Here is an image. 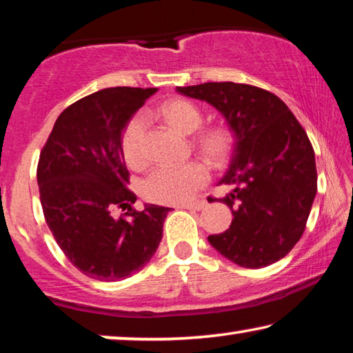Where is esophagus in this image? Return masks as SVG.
Instances as JSON below:
<instances>
[{
    "label": "esophagus",
    "mask_w": 353,
    "mask_h": 353,
    "mask_svg": "<svg viewBox=\"0 0 353 353\" xmlns=\"http://www.w3.org/2000/svg\"><path fill=\"white\" fill-rule=\"evenodd\" d=\"M207 205V201L205 199H199L196 202H189V203H180L178 208H186V210H202L203 207Z\"/></svg>",
    "instance_id": "34e87169"
}]
</instances>
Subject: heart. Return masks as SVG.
Here are the masks:
<instances>
[{"label": "heart", "mask_w": 353, "mask_h": 353, "mask_svg": "<svg viewBox=\"0 0 353 353\" xmlns=\"http://www.w3.org/2000/svg\"><path fill=\"white\" fill-rule=\"evenodd\" d=\"M167 124L180 134H194L202 124V113L196 105L183 99H172L162 103L159 110ZM146 117L135 114L127 122L121 137L122 156L130 167H141L146 161L145 146ZM197 150L213 165H224L231 159L234 137L224 125L207 127L196 135ZM210 173L205 164L199 161L181 165H159L141 181L143 197L157 203H183L192 199L199 189L207 185Z\"/></svg>", "instance_id": "obj_1"}]
</instances>
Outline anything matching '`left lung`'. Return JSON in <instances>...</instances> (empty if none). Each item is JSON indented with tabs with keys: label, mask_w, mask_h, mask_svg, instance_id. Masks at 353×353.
Instances as JSON below:
<instances>
[{
	"label": "left lung",
	"mask_w": 353,
	"mask_h": 353,
	"mask_svg": "<svg viewBox=\"0 0 353 353\" xmlns=\"http://www.w3.org/2000/svg\"><path fill=\"white\" fill-rule=\"evenodd\" d=\"M207 101L234 132V152L219 185L232 210L229 229L208 236L214 250L242 268L277 263L303 236L316 194L314 148L303 125L272 92L236 83L176 88Z\"/></svg>",
	"instance_id": "left-lung-1"
}]
</instances>
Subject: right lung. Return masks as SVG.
Here are the masks:
<instances>
[{
  "label": "right lung",
  "instance_id": "obj_1",
  "mask_svg": "<svg viewBox=\"0 0 353 353\" xmlns=\"http://www.w3.org/2000/svg\"><path fill=\"white\" fill-rule=\"evenodd\" d=\"M157 89L110 88L74 101L55 121L39 154L46 223L71 264L90 279L116 282L150 263L170 208L132 203L121 150L127 122ZM125 212L117 217L115 212Z\"/></svg>",
  "mask_w": 353,
  "mask_h": 353
}]
</instances>
